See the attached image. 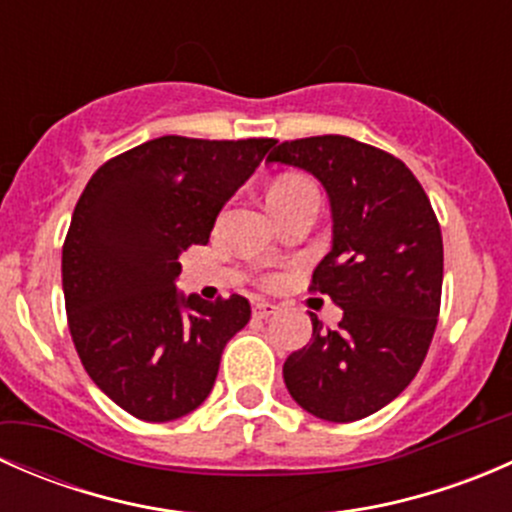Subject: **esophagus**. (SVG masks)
I'll use <instances>...</instances> for the list:
<instances>
[{
    "label": "esophagus",
    "mask_w": 512,
    "mask_h": 512,
    "mask_svg": "<svg viewBox=\"0 0 512 512\" xmlns=\"http://www.w3.org/2000/svg\"><path fill=\"white\" fill-rule=\"evenodd\" d=\"M275 312H277V307L272 302H255V307H252V314H255L257 319H267V317H272Z\"/></svg>",
    "instance_id": "esophagus-1"
}]
</instances>
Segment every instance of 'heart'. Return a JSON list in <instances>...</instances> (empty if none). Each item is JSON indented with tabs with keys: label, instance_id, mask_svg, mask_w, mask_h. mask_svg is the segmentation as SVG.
<instances>
[{
	"label": "heart",
	"instance_id": "obj_1",
	"mask_svg": "<svg viewBox=\"0 0 512 512\" xmlns=\"http://www.w3.org/2000/svg\"><path fill=\"white\" fill-rule=\"evenodd\" d=\"M309 193H314V190L307 180L299 178V175H282V178H277L275 183L270 185V190H267V205L275 208V205H282L287 203V200Z\"/></svg>",
	"mask_w": 512,
	"mask_h": 512
}]
</instances>
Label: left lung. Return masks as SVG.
I'll list each match as a JSON object with an SVG mask.
<instances>
[{
  "instance_id": "obj_1",
  "label": "left lung",
  "mask_w": 512,
  "mask_h": 512,
  "mask_svg": "<svg viewBox=\"0 0 512 512\" xmlns=\"http://www.w3.org/2000/svg\"><path fill=\"white\" fill-rule=\"evenodd\" d=\"M267 163L307 170L327 190L332 247L312 282L344 312L337 329L309 314L312 339L282 366L287 391L322 421H359L391 404L426 359L441 307V227L414 173L354 138L285 141Z\"/></svg>"
}]
</instances>
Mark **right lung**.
Wrapping results in <instances>:
<instances>
[{"instance_id": "obj_1", "label": "right lung", "mask_w": 512, "mask_h": 512, "mask_svg": "<svg viewBox=\"0 0 512 512\" xmlns=\"http://www.w3.org/2000/svg\"><path fill=\"white\" fill-rule=\"evenodd\" d=\"M275 143L163 136L103 163L81 193L61 255L69 329L86 374L131 416L163 423L198 409L250 322L240 294L180 292L178 257L210 240Z\"/></svg>"}]
</instances>
